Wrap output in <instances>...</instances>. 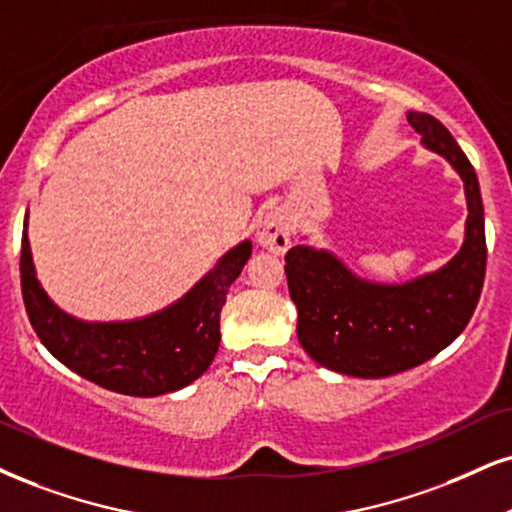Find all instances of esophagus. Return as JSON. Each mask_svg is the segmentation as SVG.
<instances>
[{
	"mask_svg": "<svg viewBox=\"0 0 512 512\" xmlns=\"http://www.w3.org/2000/svg\"><path fill=\"white\" fill-rule=\"evenodd\" d=\"M256 242L268 249L270 254H285L292 244V223H289V216L282 208H275V211L266 213L258 223L256 230Z\"/></svg>",
	"mask_w": 512,
	"mask_h": 512,
	"instance_id": "34e87169",
	"label": "esophagus"
}]
</instances>
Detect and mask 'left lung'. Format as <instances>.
Instances as JSON below:
<instances>
[{
  "mask_svg": "<svg viewBox=\"0 0 512 512\" xmlns=\"http://www.w3.org/2000/svg\"><path fill=\"white\" fill-rule=\"evenodd\" d=\"M408 123L463 180L468 220L458 254L434 273L403 285L365 280L330 251L306 244L292 246L285 256L304 351L323 368L365 380L410 370L446 349L470 323L487 273L484 206L475 168L430 113L410 111Z\"/></svg>",
  "mask_w": 512,
  "mask_h": 512,
  "instance_id": "obj_1",
  "label": "left lung"
}]
</instances>
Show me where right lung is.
I'll return each mask as SVG.
<instances>
[{
	"mask_svg": "<svg viewBox=\"0 0 512 512\" xmlns=\"http://www.w3.org/2000/svg\"><path fill=\"white\" fill-rule=\"evenodd\" d=\"M21 289L30 325L54 358L99 387L125 396H161L204 375L220 344L227 289L251 256L244 239L182 299L147 318L87 323L49 299L33 266L28 216L23 223Z\"/></svg>",
	"mask_w": 512,
	"mask_h": 512,
	"instance_id": "1",
	"label": "right lung"
}]
</instances>
